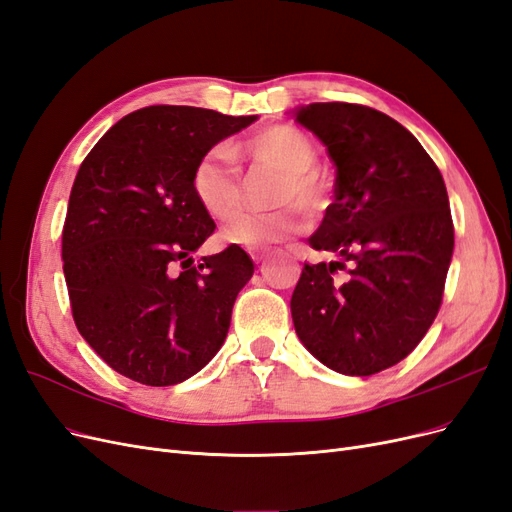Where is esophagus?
Listing matches in <instances>:
<instances>
[{
  "mask_svg": "<svg viewBox=\"0 0 512 512\" xmlns=\"http://www.w3.org/2000/svg\"><path fill=\"white\" fill-rule=\"evenodd\" d=\"M250 256H252V260L256 262V265H260V262H265L271 254L267 250H250Z\"/></svg>",
  "mask_w": 512,
  "mask_h": 512,
  "instance_id": "1",
  "label": "esophagus"
}]
</instances>
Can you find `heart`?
Instances as JSON below:
<instances>
[{"label": "heart", "instance_id": "1", "mask_svg": "<svg viewBox=\"0 0 512 512\" xmlns=\"http://www.w3.org/2000/svg\"><path fill=\"white\" fill-rule=\"evenodd\" d=\"M237 153L282 170V179L273 192V203L282 207L237 215L243 207L241 168L226 149H211L194 168L192 190L200 207L215 220H230L232 215H237L224 228V241L262 250L299 235L305 228L301 209L318 213L327 207L329 183L316 168L318 149L303 130L286 123L269 126L243 141Z\"/></svg>", "mask_w": 512, "mask_h": 512}]
</instances>
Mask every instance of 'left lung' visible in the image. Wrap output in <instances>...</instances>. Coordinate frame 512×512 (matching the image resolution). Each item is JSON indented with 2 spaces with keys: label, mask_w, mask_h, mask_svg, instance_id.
Here are the masks:
<instances>
[{
  "label": "left lung",
  "mask_w": 512,
  "mask_h": 512,
  "mask_svg": "<svg viewBox=\"0 0 512 512\" xmlns=\"http://www.w3.org/2000/svg\"><path fill=\"white\" fill-rule=\"evenodd\" d=\"M294 121L335 162V200L309 245L339 256L305 262L294 329L333 371L378 374L406 359L442 305L455 245L446 185L423 145L376 108L314 102Z\"/></svg>",
  "instance_id": "8db88e82"
}]
</instances>
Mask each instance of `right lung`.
I'll list each match as a JSON object with an SVG mask.
<instances>
[{
    "label": "right lung",
    "instance_id": "add662e5",
    "mask_svg": "<svg viewBox=\"0 0 512 512\" xmlns=\"http://www.w3.org/2000/svg\"><path fill=\"white\" fill-rule=\"evenodd\" d=\"M254 119L147 106L117 121L76 173L61 232L72 318L121 376L170 386L222 348L254 262L232 243L194 265L215 224L192 175L215 143Z\"/></svg>",
    "mask_w": 512,
    "mask_h": 512
}]
</instances>
